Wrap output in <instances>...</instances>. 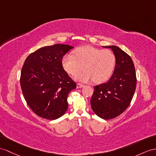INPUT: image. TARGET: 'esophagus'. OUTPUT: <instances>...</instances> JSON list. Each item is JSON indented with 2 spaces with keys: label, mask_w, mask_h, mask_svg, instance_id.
Here are the masks:
<instances>
[{
  "label": "esophagus",
  "mask_w": 156,
  "mask_h": 156,
  "mask_svg": "<svg viewBox=\"0 0 156 156\" xmlns=\"http://www.w3.org/2000/svg\"><path fill=\"white\" fill-rule=\"evenodd\" d=\"M83 87H84V85L81 84V83H77V88H82Z\"/></svg>",
  "instance_id": "1"
}]
</instances>
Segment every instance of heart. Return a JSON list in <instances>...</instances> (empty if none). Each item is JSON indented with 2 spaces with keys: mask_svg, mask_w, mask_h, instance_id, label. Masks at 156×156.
Here are the masks:
<instances>
[{
  "mask_svg": "<svg viewBox=\"0 0 156 156\" xmlns=\"http://www.w3.org/2000/svg\"><path fill=\"white\" fill-rule=\"evenodd\" d=\"M116 61L115 54L110 49L83 46L75 49L73 55H64L62 63L64 70L72 75L83 67L85 71L75 75V80L83 83L93 81L95 83H102L111 77Z\"/></svg>",
  "mask_w": 156,
  "mask_h": 156,
  "instance_id": "obj_1",
  "label": "heart"
}]
</instances>
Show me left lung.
Segmentation results:
<instances>
[{"label": "left lung", "instance_id": "left-lung-1", "mask_svg": "<svg viewBox=\"0 0 156 156\" xmlns=\"http://www.w3.org/2000/svg\"><path fill=\"white\" fill-rule=\"evenodd\" d=\"M111 48L116 56V66L111 79L94 86L90 105L101 119H112L121 115L130 105L136 87L135 67L130 56L115 45Z\"/></svg>", "mask_w": 156, "mask_h": 156}]
</instances>
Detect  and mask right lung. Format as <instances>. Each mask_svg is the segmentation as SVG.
Segmentation results:
<instances>
[{"mask_svg":"<svg viewBox=\"0 0 156 156\" xmlns=\"http://www.w3.org/2000/svg\"><path fill=\"white\" fill-rule=\"evenodd\" d=\"M73 46L55 44L30 54L22 68L20 85L32 111L41 118L55 120L68 108L67 97L76 83L63 69L62 61Z\"/></svg>","mask_w":156,"mask_h":156,"instance_id":"add662e5","label":"right lung"}]
</instances>
